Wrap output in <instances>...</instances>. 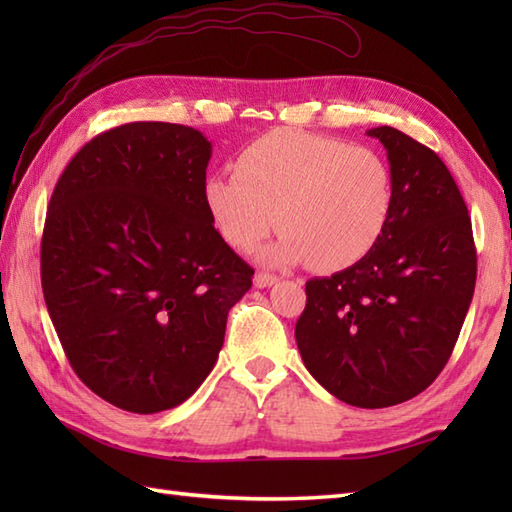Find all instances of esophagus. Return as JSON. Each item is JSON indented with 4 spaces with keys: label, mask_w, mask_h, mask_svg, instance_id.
I'll return each instance as SVG.
<instances>
[{
    "label": "esophagus",
    "mask_w": 512,
    "mask_h": 512,
    "mask_svg": "<svg viewBox=\"0 0 512 512\" xmlns=\"http://www.w3.org/2000/svg\"><path fill=\"white\" fill-rule=\"evenodd\" d=\"M277 281H279V277L273 275V273H257L255 275V286L257 288H270V286H275Z\"/></svg>",
    "instance_id": "1"
}]
</instances>
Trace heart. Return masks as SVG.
I'll use <instances>...</instances> for the list:
<instances>
[{
	"label": "heart",
	"instance_id": "heart-1",
	"mask_svg": "<svg viewBox=\"0 0 512 512\" xmlns=\"http://www.w3.org/2000/svg\"><path fill=\"white\" fill-rule=\"evenodd\" d=\"M237 173L204 182V204L224 242L248 253L273 231L284 233L264 259L308 262L336 273L365 259L394 215L396 176L372 147L343 138L277 129L246 145Z\"/></svg>",
	"mask_w": 512,
	"mask_h": 512
}]
</instances>
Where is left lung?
I'll return each mask as SVG.
<instances>
[{
	"instance_id": "1",
	"label": "left lung",
	"mask_w": 512,
	"mask_h": 512,
	"mask_svg": "<svg viewBox=\"0 0 512 512\" xmlns=\"http://www.w3.org/2000/svg\"><path fill=\"white\" fill-rule=\"evenodd\" d=\"M396 176L394 215L361 262L306 284L295 339L308 372L347 405L383 409L427 389L469 312L471 215L436 151L394 127L367 129Z\"/></svg>"
}]
</instances>
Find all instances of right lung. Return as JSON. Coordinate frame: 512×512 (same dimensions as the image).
<instances>
[{
  "label": "right lung",
  "instance_id": "1",
  "mask_svg": "<svg viewBox=\"0 0 512 512\" xmlns=\"http://www.w3.org/2000/svg\"><path fill=\"white\" fill-rule=\"evenodd\" d=\"M211 143L138 121L85 143L52 191L41 288L63 352L114 407H178L209 376L253 286L204 204Z\"/></svg>",
  "mask_w": 512,
  "mask_h": 512
}]
</instances>
